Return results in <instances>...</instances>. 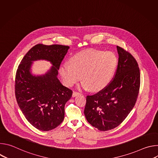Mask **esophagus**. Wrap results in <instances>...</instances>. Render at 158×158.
<instances>
[{
	"label": "esophagus",
	"instance_id": "obj_1",
	"mask_svg": "<svg viewBox=\"0 0 158 158\" xmlns=\"http://www.w3.org/2000/svg\"><path fill=\"white\" fill-rule=\"evenodd\" d=\"M81 94L79 93H77V92H76V91H74L73 92V98H74V97H76V96H79V95H80Z\"/></svg>",
	"mask_w": 158,
	"mask_h": 158
}]
</instances>
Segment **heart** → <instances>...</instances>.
<instances>
[{
	"mask_svg": "<svg viewBox=\"0 0 158 158\" xmlns=\"http://www.w3.org/2000/svg\"><path fill=\"white\" fill-rule=\"evenodd\" d=\"M117 65L118 59L113 52L89 49L73 56L69 65L62 64L59 72L66 85H73L81 76L83 88L98 91L111 82Z\"/></svg>",
	"mask_w": 158,
	"mask_h": 158,
	"instance_id": "b5f03b06",
	"label": "heart"
}]
</instances>
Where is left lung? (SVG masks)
Listing matches in <instances>:
<instances>
[{
	"mask_svg": "<svg viewBox=\"0 0 158 158\" xmlns=\"http://www.w3.org/2000/svg\"><path fill=\"white\" fill-rule=\"evenodd\" d=\"M119 59L113 79L98 93L87 96L84 114L101 131L118 126L134 107L140 87V71L134 57L117 46Z\"/></svg>",
	"mask_w": 158,
	"mask_h": 158,
	"instance_id": "left-lung-1",
	"label": "left lung"
}]
</instances>
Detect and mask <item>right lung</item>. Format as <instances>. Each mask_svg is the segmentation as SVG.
Listing matches in <instances>:
<instances>
[{"mask_svg":"<svg viewBox=\"0 0 158 158\" xmlns=\"http://www.w3.org/2000/svg\"><path fill=\"white\" fill-rule=\"evenodd\" d=\"M69 46L39 44L22 59L15 81L17 104L26 119L36 129L48 131L64 120L65 103L72 97V90L64 86L57 78L60 65ZM46 60L52 64L45 75L34 76L30 73L33 61Z\"/></svg>","mask_w":158,"mask_h":158,"instance_id":"add662e5","label":"right lung"}]
</instances>
